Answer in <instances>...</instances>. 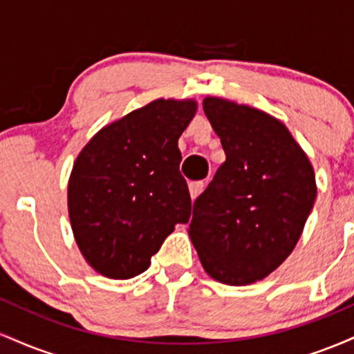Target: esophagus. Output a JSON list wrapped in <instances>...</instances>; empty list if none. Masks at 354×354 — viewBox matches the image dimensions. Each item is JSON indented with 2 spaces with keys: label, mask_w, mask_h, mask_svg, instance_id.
I'll use <instances>...</instances> for the list:
<instances>
[{
  "label": "esophagus",
  "mask_w": 354,
  "mask_h": 354,
  "mask_svg": "<svg viewBox=\"0 0 354 354\" xmlns=\"http://www.w3.org/2000/svg\"><path fill=\"white\" fill-rule=\"evenodd\" d=\"M188 188H189L191 200H196L198 194H200L203 188H205V183H203V181H191L188 185Z\"/></svg>",
  "instance_id": "1"
}]
</instances>
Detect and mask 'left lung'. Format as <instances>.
I'll use <instances>...</instances> for the list:
<instances>
[{
  "instance_id": "1",
  "label": "left lung",
  "mask_w": 354,
  "mask_h": 354,
  "mask_svg": "<svg viewBox=\"0 0 354 354\" xmlns=\"http://www.w3.org/2000/svg\"><path fill=\"white\" fill-rule=\"evenodd\" d=\"M203 109L226 161L194 201L188 234L211 278L245 286L295 250L315 205V169L278 118L218 96Z\"/></svg>"
}]
</instances>
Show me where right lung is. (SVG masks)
Masks as SVG:
<instances>
[{
	"label": "right lung",
	"instance_id": "1",
	"mask_svg": "<svg viewBox=\"0 0 354 354\" xmlns=\"http://www.w3.org/2000/svg\"><path fill=\"white\" fill-rule=\"evenodd\" d=\"M196 100H154L100 129L68 181V213L81 254L100 274L128 279L151 265L191 198L178 140Z\"/></svg>",
	"mask_w": 354,
	"mask_h": 354
}]
</instances>
